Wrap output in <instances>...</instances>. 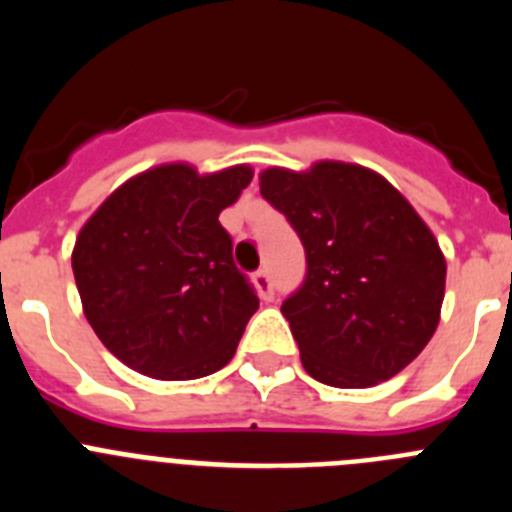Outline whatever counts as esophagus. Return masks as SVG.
I'll use <instances>...</instances> for the list:
<instances>
[{"mask_svg":"<svg viewBox=\"0 0 512 512\" xmlns=\"http://www.w3.org/2000/svg\"><path fill=\"white\" fill-rule=\"evenodd\" d=\"M253 284H256V289H259L261 300L269 302L271 297H274V284H271L269 271H264V269L256 271V274H253Z\"/></svg>","mask_w":512,"mask_h":512,"instance_id":"obj_1","label":"esophagus"}]
</instances>
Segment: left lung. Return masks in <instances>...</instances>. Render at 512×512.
Instances as JSON below:
<instances>
[{"instance_id":"left-lung-1","label":"left lung","mask_w":512,"mask_h":512,"mask_svg":"<svg viewBox=\"0 0 512 512\" xmlns=\"http://www.w3.org/2000/svg\"><path fill=\"white\" fill-rule=\"evenodd\" d=\"M307 256L282 315L318 382L361 390L402 372L441 320L446 259L436 235L382 174L346 161L259 174Z\"/></svg>"}]
</instances>
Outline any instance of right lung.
Segmentation results:
<instances>
[{
    "label": "right lung",
    "mask_w": 512,
    "mask_h": 512,
    "mask_svg": "<svg viewBox=\"0 0 512 512\" xmlns=\"http://www.w3.org/2000/svg\"><path fill=\"white\" fill-rule=\"evenodd\" d=\"M246 164L140 171L94 210L71 266L89 325L133 372L200 379L233 359L259 297L233 264L220 212L251 184Z\"/></svg>",
    "instance_id": "1"
}]
</instances>
